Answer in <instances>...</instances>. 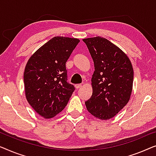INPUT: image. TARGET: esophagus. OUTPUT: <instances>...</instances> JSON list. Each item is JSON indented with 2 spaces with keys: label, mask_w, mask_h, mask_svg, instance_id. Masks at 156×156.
<instances>
[{
  "label": "esophagus",
  "mask_w": 156,
  "mask_h": 156,
  "mask_svg": "<svg viewBox=\"0 0 156 156\" xmlns=\"http://www.w3.org/2000/svg\"><path fill=\"white\" fill-rule=\"evenodd\" d=\"M75 87L76 89H78V88H80V87H82V84H76Z\"/></svg>",
  "instance_id": "obj_1"
}]
</instances>
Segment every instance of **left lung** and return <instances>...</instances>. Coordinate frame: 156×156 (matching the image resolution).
<instances>
[{
    "label": "left lung",
    "instance_id": "obj_1",
    "mask_svg": "<svg viewBox=\"0 0 156 156\" xmlns=\"http://www.w3.org/2000/svg\"><path fill=\"white\" fill-rule=\"evenodd\" d=\"M93 58V95L85 102L87 111L102 120L115 117L128 103L132 91L133 70L119 47L101 37L83 39Z\"/></svg>",
    "mask_w": 156,
    "mask_h": 156
}]
</instances>
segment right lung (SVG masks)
<instances>
[{"mask_svg":"<svg viewBox=\"0 0 156 156\" xmlns=\"http://www.w3.org/2000/svg\"><path fill=\"white\" fill-rule=\"evenodd\" d=\"M79 42L78 39L54 37L27 61L24 72L26 98L46 119L61 112L75 90L67 82L66 63Z\"/></svg>","mask_w":156,"mask_h":156,"instance_id":"right-lung-1","label":"right lung"}]
</instances>
